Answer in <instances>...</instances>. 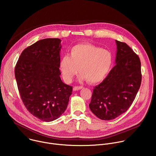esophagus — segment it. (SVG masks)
I'll list each match as a JSON object with an SVG mask.
<instances>
[{
  "label": "esophagus",
  "instance_id": "1",
  "mask_svg": "<svg viewBox=\"0 0 156 156\" xmlns=\"http://www.w3.org/2000/svg\"><path fill=\"white\" fill-rule=\"evenodd\" d=\"M83 86H75V87H73V90L74 91H76L80 90H81V89H83Z\"/></svg>",
  "mask_w": 156,
  "mask_h": 156
}]
</instances>
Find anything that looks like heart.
<instances>
[{"label":"heart","instance_id":"heart-1","mask_svg":"<svg viewBox=\"0 0 156 156\" xmlns=\"http://www.w3.org/2000/svg\"><path fill=\"white\" fill-rule=\"evenodd\" d=\"M113 57L111 52L91 44L81 43L73 46L69 56L60 60L59 68L65 82L70 83L78 73L80 80H87L95 84L102 82L112 68Z\"/></svg>","mask_w":156,"mask_h":156}]
</instances>
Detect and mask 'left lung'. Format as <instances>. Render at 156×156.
<instances>
[{"label": "left lung", "instance_id": "left-lung-1", "mask_svg": "<svg viewBox=\"0 0 156 156\" xmlns=\"http://www.w3.org/2000/svg\"><path fill=\"white\" fill-rule=\"evenodd\" d=\"M115 65L105 79L93 90L91 112L99 119L110 120L129 108L141 83L139 57L125 42L115 40Z\"/></svg>", "mask_w": 156, "mask_h": 156}]
</instances>
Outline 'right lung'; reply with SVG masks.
Returning a JSON list of instances; mask_svg holds the SVG:
<instances>
[{
	"label": "right lung",
	"instance_id": "1",
	"mask_svg": "<svg viewBox=\"0 0 156 156\" xmlns=\"http://www.w3.org/2000/svg\"><path fill=\"white\" fill-rule=\"evenodd\" d=\"M61 40L43 39L21 54L15 75L21 98L30 113L46 122L59 118L65 111L72 87L60 78Z\"/></svg>",
	"mask_w": 156,
	"mask_h": 156
}]
</instances>
